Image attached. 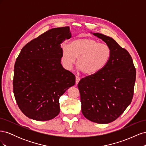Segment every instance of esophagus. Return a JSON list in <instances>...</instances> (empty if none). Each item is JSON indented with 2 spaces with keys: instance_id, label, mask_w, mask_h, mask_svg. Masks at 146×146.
I'll list each match as a JSON object with an SVG mask.
<instances>
[{
  "instance_id": "obj_1",
  "label": "esophagus",
  "mask_w": 146,
  "mask_h": 146,
  "mask_svg": "<svg viewBox=\"0 0 146 146\" xmlns=\"http://www.w3.org/2000/svg\"><path fill=\"white\" fill-rule=\"evenodd\" d=\"M80 80V77H79L78 76H76V83L77 84V85L78 83V82Z\"/></svg>"
}]
</instances>
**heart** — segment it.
Here are the masks:
<instances>
[{
    "instance_id": "b5f03b06",
    "label": "heart",
    "mask_w": 146,
    "mask_h": 146,
    "mask_svg": "<svg viewBox=\"0 0 146 146\" xmlns=\"http://www.w3.org/2000/svg\"><path fill=\"white\" fill-rule=\"evenodd\" d=\"M61 49V61L65 69H71L78 58L79 69L87 75L99 72L111 56V49L107 44L89 38L76 39L69 45L63 44Z\"/></svg>"
}]
</instances>
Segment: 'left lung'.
Here are the masks:
<instances>
[{
    "mask_svg": "<svg viewBox=\"0 0 146 146\" xmlns=\"http://www.w3.org/2000/svg\"><path fill=\"white\" fill-rule=\"evenodd\" d=\"M92 34L110 47L111 56L99 72L79 82L82 112L92 122L108 123L115 121L130 104L136 69L129 53L114 39L99 33Z\"/></svg>",
    "mask_w": 146,
    "mask_h": 146,
    "instance_id": "obj_1",
    "label": "left lung"
}]
</instances>
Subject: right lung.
<instances>
[{
	"label": "right lung",
	"instance_id": "obj_1",
	"mask_svg": "<svg viewBox=\"0 0 146 146\" xmlns=\"http://www.w3.org/2000/svg\"><path fill=\"white\" fill-rule=\"evenodd\" d=\"M69 27L54 28L28 42L15 64L13 92L26 116L48 121L60 111L59 99L76 77L61 64V44L71 38Z\"/></svg>",
	"mask_w": 146,
	"mask_h": 146
}]
</instances>
